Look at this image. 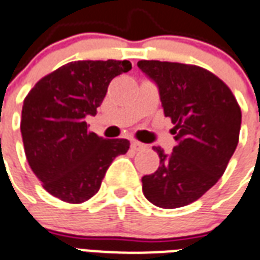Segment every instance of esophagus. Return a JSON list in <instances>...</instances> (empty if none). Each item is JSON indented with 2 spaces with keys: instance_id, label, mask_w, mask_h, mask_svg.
<instances>
[{
  "instance_id": "1",
  "label": "esophagus",
  "mask_w": 260,
  "mask_h": 260,
  "mask_svg": "<svg viewBox=\"0 0 260 260\" xmlns=\"http://www.w3.org/2000/svg\"><path fill=\"white\" fill-rule=\"evenodd\" d=\"M132 149L133 151H140V149H143L144 148V144L141 143H138V141H132Z\"/></svg>"
}]
</instances>
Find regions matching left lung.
<instances>
[{
    "mask_svg": "<svg viewBox=\"0 0 260 260\" xmlns=\"http://www.w3.org/2000/svg\"><path fill=\"white\" fill-rule=\"evenodd\" d=\"M137 66L158 84L177 141L169 155L152 147L160 160L141 179L143 192L164 209L190 205L224 173L240 138L241 108L226 83L201 66L145 59Z\"/></svg>",
    "mask_w": 260,
    "mask_h": 260,
    "instance_id": "left-lung-1",
    "label": "left lung"
}]
</instances>
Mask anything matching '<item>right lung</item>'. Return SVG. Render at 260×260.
<instances>
[{"label": "right lung", "mask_w": 260, "mask_h": 260, "mask_svg": "<svg viewBox=\"0 0 260 260\" xmlns=\"http://www.w3.org/2000/svg\"><path fill=\"white\" fill-rule=\"evenodd\" d=\"M128 60H75L40 79L23 101L20 132L24 153L47 192L69 204L98 192L113 159L128 151L124 138L98 137L88 130L116 76Z\"/></svg>", "instance_id": "add662e5"}]
</instances>
